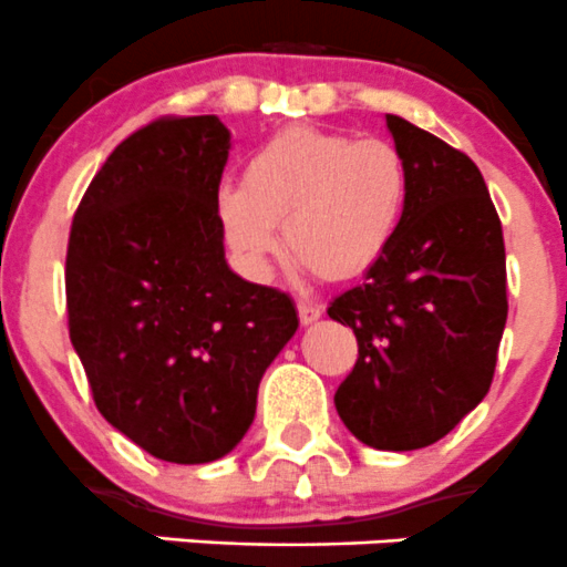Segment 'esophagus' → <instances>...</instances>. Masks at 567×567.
<instances>
[{
	"instance_id": "1",
	"label": "esophagus",
	"mask_w": 567,
	"mask_h": 567,
	"mask_svg": "<svg viewBox=\"0 0 567 567\" xmlns=\"http://www.w3.org/2000/svg\"><path fill=\"white\" fill-rule=\"evenodd\" d=\"M299 318L305 326L316 323V320L323 318V307L312 305V301H299Z\"/></svg>"
}]
</instances>
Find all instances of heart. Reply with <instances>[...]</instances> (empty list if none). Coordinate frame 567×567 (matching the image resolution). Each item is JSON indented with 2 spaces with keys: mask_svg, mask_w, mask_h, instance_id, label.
<instances>
[{
  "mask_svg": "<svg viewBox=\"0 0 567 567\" xmlns=\"http://www.w3.org/2000/svg\"><path fill=\"white\" fill-rule=\"evenodd\" d=\"M409 203V167L392 142L290 125L249 156L244 183L216 194L227 247L251 277L290 249L318 274L348 279L394 241Z\"/></svg>",
  "mask_w": 567,
  "mask_h": 567,
  "instance_id": "1",
  "label": "heart"
}]
</instances>
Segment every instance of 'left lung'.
Masks as SVG:
<instances>
[{"instance_id": "8db88e82", "label": "left lung", "mask_w": 567, "mask_h": 567, "mask_svg": "<svg viewBox=\"0 0 567 567\" xmlns=\"http://www.w3.org/2000/svg\"><path fill=\"white\" fill-rule=\"evenodd\" d=\"M409 167V203L390 249L331 301L359 359L334 394L348 431L375 450L447 436L488 394L507 320L502 221L477 164L386 114Z\"/></svg>"}]
</instances>
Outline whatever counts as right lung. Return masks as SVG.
Segmentation results:
<instances>
[{"label": "right lung", "mask_w": 567, "mask_h": 567, "mask_svg": "<svg viewBox=\"0 0 567 567\" xmlns=\"http://www.w3.org/2000/svg\"><path fill=\"white\" fill-rule=\"evenodd\" d=\"M230 147L216 114L156 120L114 147L73 216L71 342L104 420L158 461L230 453L299 329L288 293L227 266L216 194Z\"/></svg>", "instance_id": "obj_1"}]
</instances>
